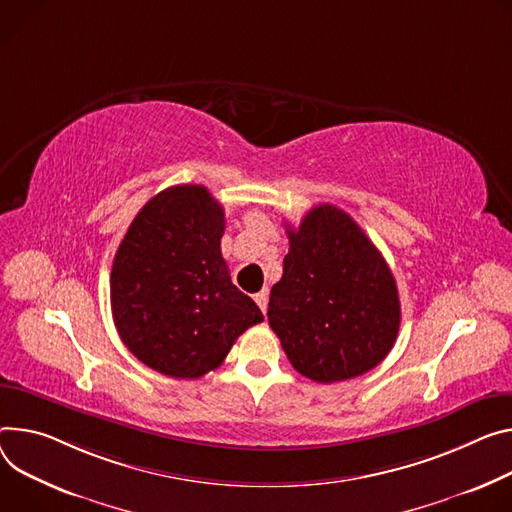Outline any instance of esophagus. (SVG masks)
Segmentation results:
<instances>
[{
  "label": "esophagus",
  "mask_w": 512,
  "mask_h": 512,
  "mask_svg": "<svg viewBox=\"0 0 512 512\" xmlns=\"http://www.w3.org/2000/svg\"><path fill=\"white\" fill-rule=\"evenodd\" d=\"M253 298H255L257 306L261 308V312L265 314V310H267V290H261V292H259V294H255Z\"/></svg>",
  "instance_id": "34e87169"
}]
</instances>
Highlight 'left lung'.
<instances>
[{"instance_id": "8db88e82", "label": "left lung", "mask_w": 512, "mask_h": 512, "mask_svg": "<svg viewBox=\"0 0 512 512\" xmlns=\"http://www.w3.org/2000/svg\"><path fill=\"white\" fill-rule=\"evenodd\" d=\"M286 230L290 251L267 318L290 363L318 384L374 369L400 329L398 288L386 259L331 204L314 206L298 228Z\"/></svg>"}]
</instances>
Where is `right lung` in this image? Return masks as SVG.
Listing matches in <instances>:
<instances>
[{
  "label": "right lung",
  "instance_id": "obj_1",
  "mask_svg": "<svg viewBox=\"0 0 512 512\" xmlns=\"http://www.w3.org/2000/svg\"><path fill=\"white\" fill-rule=\"evenodd\" d=\"M224 210L204 185H173L136 214L116 251L110 300L128 351L169 378L196 380L263 320L230 282Z\"/></svg>",
  "mask_w": 512,
  "mask_h": 512
}]
</instances>
